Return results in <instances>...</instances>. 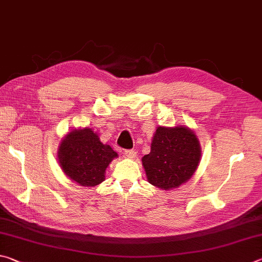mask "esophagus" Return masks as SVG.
I'll return each mask as SVG.
<instances>
[{"instance_id":"esophagus-1","label":"esophagus","mask_w":262,"mask_h":262,"mask_svg":"<svg viewBox=\"0 0 262 262\" xmlns=\"http://www.w3.org/2000/svg\"><path fill=\"white\" fill-rule=\"evenodd\" d=\"M124 154H125L126 157L130 158V159H136L137 158V153H136V150H134V149H125V150H124Z\"/></svg>"}]
</instances>
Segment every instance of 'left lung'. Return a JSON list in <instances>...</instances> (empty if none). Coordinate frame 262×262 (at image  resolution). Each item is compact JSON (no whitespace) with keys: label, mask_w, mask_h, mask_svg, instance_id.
I'll return each instance as SVG.
<instances>
[{"label":"left lung","mask_w":262,"mask_h":262,"mask_svg":"<svg viewBox=\"0 0 262 262\" xmlns=\"http://www.w3.org/2000/svg\"><path fill=\"white\" fill-rule=\"evenodd\" d=\"M199 139L186 126H158L149 154L141 159L150 184L171 190L184 184L199 166Z\"/></svg>","instance_id":"8db88e82"}]
</instances>
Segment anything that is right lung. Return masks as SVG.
I'll list each match as a JSON object with an SVG mask.
<instances>
[{"mask_svg":"<svg viewBox=\"0 0 262 262\" xmlns=\"http://www.w3.org/2000/svg\"><path fill=\"white\" fill-rule=\"evenodd\" d=\"M59 167L71 181L81 186H95L104 181L105 169L118 154L101 143L90 127L76 128L64 137L58 146Z\"/></svg>","mask_w":262,"mask_h":262,"instance_id":"add662e5","label":"right lung"}]
</instances>
